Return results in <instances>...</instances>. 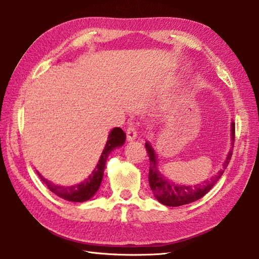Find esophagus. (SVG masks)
<instances>
[{
    "label": "esophagus",
    "mask_w": 259,
    "mask_h": 259,
    "mask_svg": "<svg viewBox=\"0 0 259 259\" xmlns=\"http://www.w3.org/2000/svg\"><path fill=\"white\" fill-rule=\"evenodd\" d=\"M126 139H128L129 141H133V140H135L136 138H137V136H138V134H137V130H136V128L135 126H129L128 129H126Z\"/></svg>",
    "instance_id": "1"
}]
</instances>
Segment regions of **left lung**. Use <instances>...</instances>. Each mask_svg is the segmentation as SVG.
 Masks as SVG:
<instances>
[{
  "mask_svg": "<svg viewBox=\"0 0 259 259\" xmlns=\"http://www.w3.org/2000/svg\"><path fill=\"white\" fill-rule=\"evenodd\" d=\"M232 148H234L235 141V123H232ZM146 149L149 156L150 168H149V185L155 197L159 202H161L164 206L169 207H178L187 205V203L194 202L201 197L205 196L207 192L210 190L214 184L217 183L219 178L222 177L225 169L227 168L229 160L232 159L233 150L230 149L226 160L223 164V170H221L214 177L210 180H206V183L198 184V186H184V185H175L170 183L159 172L157 167V156L153 148L149 142H146Z\"/></svg>",
  "mask_w": 259,
  "mask_h": 259,
  "instance_id": "obj_1",
  "label": "left lung"
}]
</instances>
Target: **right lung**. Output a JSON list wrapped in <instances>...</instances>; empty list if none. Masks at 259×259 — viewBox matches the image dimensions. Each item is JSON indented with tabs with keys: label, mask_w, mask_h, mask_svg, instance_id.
<instances>
[{
	"label": "right lung",
	"mask_w": 259,
	"mask_h": 259,
	"mask_svg": "<svg viewBox=\"0 0 259 259\" xmlns=\"http://www.w3.org/2000/svg\"><path fill=\"white\" fill-rule=\"evenodd\" d=\"M125 141V134L123 133L122 129L120 128H113L111 133L108 136V140L106 147L102 151V155L99 159V162L97 167L93 170L92 174L88 177L83 183L79 185L70 186V187H62L54 185L50 181H48L46 178H43L42 176L38 174V177L45 183L48 188L50 189L53 194L57 196L63 198L65 200L69 201H74V202H83L85 200H89L92 196H95L96 192L98 191L99 187L101 185L102 177H103V171H104V166H106L107 158L109 153L111 152L113 149L118 147H121Z\"/></svg>",
	"instance_id": "add662e5"
}]
</instances>
